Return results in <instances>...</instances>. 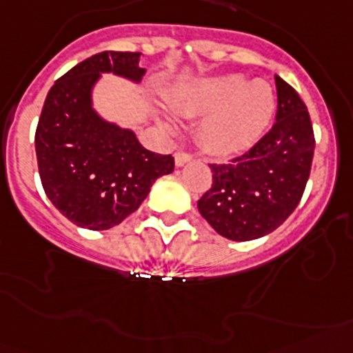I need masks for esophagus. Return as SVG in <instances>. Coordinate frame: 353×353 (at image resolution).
<instances>
[{
	"instance_id": "obj_1",
	"label": "esophagus",
	"mask_w": 353,
	"mask_h": 353,
	"mask_svg": "<svg viewBox=\"0 0 353 353\" xmlns=\"http://www.w3.org/2000/svg\"><path fill=\"white\" fill-rule=\"evenodd\" d=\"M191 159H193V157L189 155V153H185V151H176V153H174V164L176 165H183Z\"/></svg>"
}]
</instances>
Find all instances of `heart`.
I'll list each match as a JSON object with an SVG mask.
<instances>
[{"label":"heart","mask_w":353,"mask_h":353,"mask_svg":"<svg viewBox=\"0 0 353 353\" xmlns=\"http://www.w3.org/2000/svg\"><path fill=\"white\" fill-rule=\"evenodd\" d=\"M171 110L182 117H203L200 142L216 155H232L254 144L274 115V93L267 83H249L241 75L198 81L168 95ZM165 128L171 122L165 119Z\"/></svg>","instance_id":"heart-1"}]
</instances>
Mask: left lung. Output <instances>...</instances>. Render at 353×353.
Segmentation results:
<instances>
[{
	"mask_svg": "<svg viewBox=\"0 0 353 353\" xmlns=\"http://www.w3.org/2000/svg\"><path fill=\"white\" fill-rule=\"evenodd\" d=\"M276 122L243 155L209 164L211 189L198 211L223 238L249 241L276 231L298 208L312 168L310 115L298 92L276 75Z\"/></svg>",
	"mask_w": 353,
	"mask_h": 353,
	"instance_id": "left-lung-1",
	"label": "left lung"
}]
</instances>
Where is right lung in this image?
<instances>
[{
  "instance_id": "add662e5",
  "label": "right lung",
  "mask_w": 353,
  "mask_h": 353,
  "mask_svg": "<svg viewBox=\"0 0 353 353\" xmlns=\"http://www.w3.org/2000/svg\"><path fill=\"white\" fill-rule=\"evenodd\" d=\"M141 52H101L55 81L36 130V155L46 196L75 225L104 231L130 216L162 174L171 155L145 150L133 131L103 121L92 108V88L113 72L141 81Z\"/></svg>"
}]
</instances>
